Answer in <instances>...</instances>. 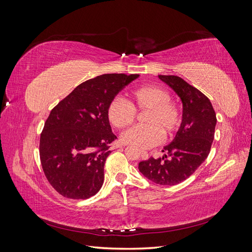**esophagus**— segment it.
Segmentation results:
<instances>
[{"label": "esophagus", "instance_id": "34e87169", "mask_svg": "<svg viewBox=\"0 0 252 252\" xmlns=\"http://www.w3.org/2000/svg\"><path fill=\"white\" fill-rule=\"evenodd\" d=\"M141 156H142V158H148V157H149V155H148V152L147 151H145V150H142L141 151Z\"/></svg>", "mask_w": 252, "mask_h": 252}]
</instances>
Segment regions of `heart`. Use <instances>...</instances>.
Here are the masks:
<instances>
[{
    "label": "heart",
    "mask_w": 252,
    "mask_h": 252,
    "mask_svg": "<svg viewBox=\"0 0 252 252\" xmlns=\"http://www.w3.org/2000/svg\"><path fill=\"white\" fill-rule=\"evenodd\" d=\"M135 111H148L145 118L147 126H138L127 130L122 140L141 149L154 147L163 140L164 133L170 135L181 124L179 106L170 101L168 91L161 86L144 85L129 94L128 102L114 97L107 108L110 124L118 129L130 126L135 120Z\"/></svg>",
    "instance_id": "heart-1"
}]
</instances>
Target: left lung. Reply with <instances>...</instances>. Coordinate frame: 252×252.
I'll return each instance as SVG.
<instances>
[{
    "mask_svg": "<svg viewBox=\"0 0 252 252\" xmlns=\"http://www.w3.org/2000/svg\"><path fill=\"white\" fill-rule=\"evenodd\" d=\"M183 104V119L163 158L139 163L140 172L156 184L173 186L185 181L207 158L215 139L217 116L209 98L177 75H158Z\"/></svg>",
    "mask_w": 252,
    "mask_h": 252,
    "instance_id": "obj_1",
    "label": "left lung"
}]
</instances>
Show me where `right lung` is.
<instances>
[{"label":"right lung","mask_w":252,"mask_h":252,"mask_svg":"<svg viewBox=\"0 0 252 252\" xmlns=\"http://www.w3.org/2000/svg\"><path fill=\"white\" fill-rule=\"evenodd\" d=\"M139 74L107 73L75 87L45 122L40 158L45 177L68 199L94 195L104 182V165L117 140L107 108L120 91Z\"/></svg>","instance_id":"obj_1"}]
</instances>
